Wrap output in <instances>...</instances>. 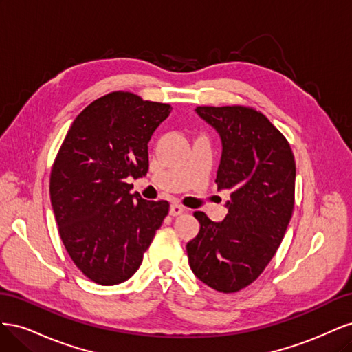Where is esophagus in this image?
Returning <instances> with one entry per match:
<instances>
[{
    "label": "esophagus",
    "mask_w": 352,
    "mask_h": 352,
    "mask_svg": "<svg viewBox=\"0 0 352 352\" xmlns=\"http://www.w3.org/2000/svg\"><path fill=\"white\" fill-rule=\"evenodd\" d=\"M185 212V207H182V206H179V204H172V207H170V216H180V214H184Z\"/></svg>",
    "instance_id": "esophagus-1"
}]
</instances>
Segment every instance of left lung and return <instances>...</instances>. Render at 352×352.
Segmentation results:
<instances>
[{"mask_svg":"<svg viewBox=\"0 0 352 352\" xmlns=\"http://www.w3.org/2000/svg\"><path fill=\"white\" fill-rule=\"evenodd\" d=\"M219 132L216 184L230 190L225 220L195 211L198 235L186 245L189 265L212 289L232 294L251 285L285 236L295 202V158L286 138L263 113L243 105L195 110Z\"/></svg>","mask_w":352,"mask_h":352,"instance_id":"8db88e82","label":"left lung"}]
</instances>
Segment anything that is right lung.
<instances>
[{
  "label": "right lung",
  "instance_id": "add662e5",
  "mask_svg": "<svg viewBox=\"0 0 352 352\" xmlns=\"http://www.w3.org/2000/svg\"><path fill=\"white\" fill-rule=\"evenodd\" d=\"M172 107L124 91L95 100L74 122L51 168L58 233L76 267L110 286L140 269L168 214L167 201L132 194L127 179L148 172V142Z\"/></svg>",
  "mask_w": 352,
  "mask_h": 352
}]
</instances>
